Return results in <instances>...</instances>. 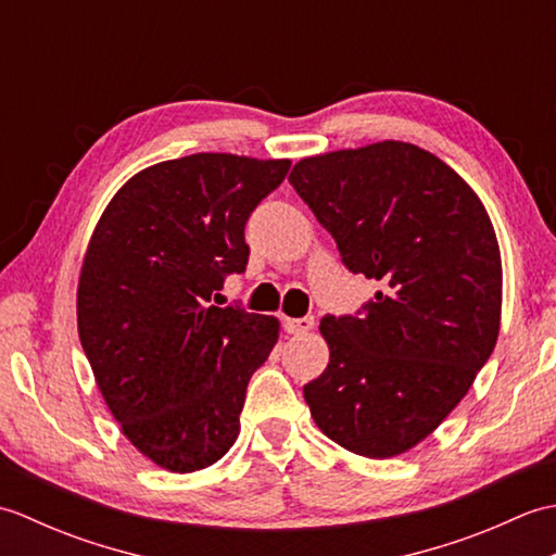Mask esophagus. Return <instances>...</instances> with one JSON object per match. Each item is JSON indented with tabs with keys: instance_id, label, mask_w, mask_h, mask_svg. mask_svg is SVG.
Segmentation results:
<instances>
[{
	"instance_id": "esophagus-1",
	"label": "esophagus",
	"mask_w": 556,
	"mask_h": 556,
	"mask_svg": "<svg viewBox=\"0 0 556 556\" xmlns=\"http://www.w3.org/2000/svg\"><path fill=\"white\" fill-rule=\"evenodd\" d=\"M315 327V317L313 315H305V317H289L285 323V329L289 334H308L311 329Z\"/></svg>"
}]
</instances>
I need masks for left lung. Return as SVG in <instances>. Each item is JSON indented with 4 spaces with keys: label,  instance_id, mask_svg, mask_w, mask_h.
I'll use <instances>...</instances> for the list:
<instances>
[{
    "label": "left lung",
    "instance_id": "8db88e82",
    "mask_svg": "<svg viewBox=\"0 0 556 556\" xmlns=\"http://www.w3.org/2000/svg\"><path fill=\"white\" fill-rule=\"evenodd\" d=\"M289 181L349 271L382 287L356 315L323 317L329 363L303 387L311 416L353 454H404L497 344L502 255L488 210L440 157L401 140L305 157Z\"/></svg>",
    "mask_w": 556,
    "mask_h": 556
}]
</instances>
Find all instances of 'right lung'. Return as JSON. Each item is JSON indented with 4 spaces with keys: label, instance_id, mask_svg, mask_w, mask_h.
<instances>
[{
    "label": "right lung",
    "instance_id": "add662e5",
    "mask_svg": "<svg viewBox=\"0 0 556 556\" xmlns=\"http://www.w3.org/2000/svg\"><path fill=\"white\" fill-rule=\"evenodd\" d=\"M289 167L227 152L160 162L119 188L92 231L80 346L124 434L174 473L229 452L245 387L277 344L275 317L210 299L245 269V222Z\"/></svg>",
    "mask_w": 556,
    "mask_h": 556
}]
</instances>
